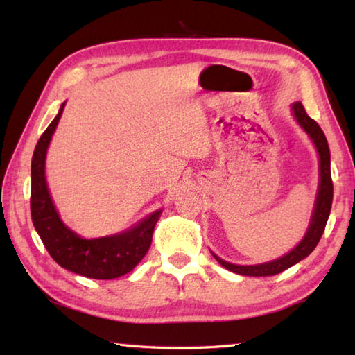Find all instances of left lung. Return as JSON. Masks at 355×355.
<instances>
[{
  "label": "left lung",
  "instance_id": "obj_1",
  "mask_svg": "<svg viewBox=\"0 0 355 355\" xmlns=\"http://www.w3.org/2000/svg\"><path fill=\"white\" fill-rule=\"evenodd\" d=\"M291 110H293L294 117L297 120V123L305 130V133L311 137V141H313L315 147L318 150V155H320V188H318L315 209H313V214H311L309 230L302 238V241H300L291 252H288L286 255L269 263L241 266V264H232L228 261H224L222 258L213 254L216 260L232 272H236L241 275H250V277H266V275H275L282 271H285V269L291 268L293 264L304 260L305 257H309L311 252H313V249L316 248L322 236L324 228H326L330 208H332V199H334V184H332V175H330L329 144L320 125H318L313 119L307 116V112H305L300 101H296Z\"/></svg>",
  "mask_w": 355,
  "mask_h": 355
}]
</instances>
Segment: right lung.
<instances>
[{
  "label": "right lung",
  "mask_w": 355,
  "mask_h": 355,
  "mask_svg": "<svg viewBox=\"0 0 355 355\" xmlns=\"http://www.w3.org/2000/svg\"><path fill=\"white\" fill-rule=\"evenodd\" d=\"M65 103L35 146L31 161V218L42 243L59 266L89 279L110 280L130 272L152 244L161 209L119 235L84 239L59 218L45 178L46 148L62 116Z\"/></svg>",
  "instance_id": "1"
}]
</instances>
